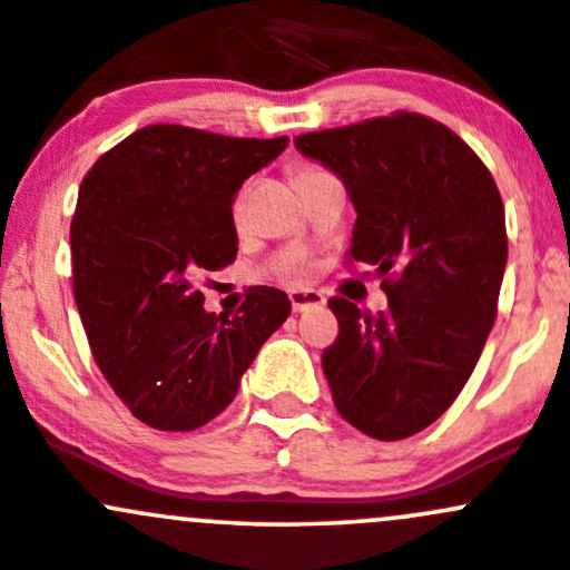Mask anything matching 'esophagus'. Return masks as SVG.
<instances>
[{"label": "esophagus", "instance_id": "34e87169", "mask_svg": "<svg viewBox=\"0 0 570 570\" xmlns=\"http://www.w3.org/2000/svg\"><path fill=\"white\" fill-rule=\"evenodd\" d=\"M289 301L295 311H308V308H320V305H325V295L316 289H303V286H295V289H289Z\"/></svg>", "mask_w": 570, "mask_h": 570}]
</instances>
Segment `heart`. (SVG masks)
Here are the masks:
<instances>
[{"mask_svg": "<svg viewBox=\"0 0 570 570\" xmlns=\"http://www.w3.org/2000/svg\"><path fill=\"white\" fill-rule=\"evenodd\" d=\"M314 171H322V169H314V166H301V169H297V179L305 177V175H314ZM239 213H243V196H237V202H235L237 218H239Z\"/></svg>", "mask_w": 570, "mask_h": 570, "instance_id": "1", "label": "heart"}]
</instances>
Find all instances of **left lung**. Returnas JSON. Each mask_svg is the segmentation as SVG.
<instances>
[{
    "label": "left lung",
    "instance_id": "8db88e82",
    "mask_svg": "<svg viewBox=\"0 0 570 570\" xmlns=\"http://www.w3.org/2000/svg\"><path fill=\"white\" fill-rule=\"evenodd\" d=\"M295 147L344 183L350 256L391 275L387 311L333 297L338 341L322 355L335 410L374 440L417 434L456 401L497 316L505 207L489 169L445 125L393 114L303 134Z\"/></svg>",
    "mask_w": 570,
    "mask_h": 570
}]
</instances>
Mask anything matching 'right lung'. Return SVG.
<instances>
[{
	"label": "right lung",
	"mask_w": 570,
	"mask_h": 570,
	"mask_svg": "<svg viewBox=\"0 0 570 570\" xmlns=\"http://www.w3.org/2000/svg\"><path fill=\"white\" fill-rule=\"evenodd\" d=\"M289 139L149 125L83 177L70 224L76 305L95 363L147 426L194 431L232 404L289 297L254 286L235 316L205 311L199 273L232 265V205Z\"/></svg>",
	"instance_id": "obj_1"
}]
</instances>
